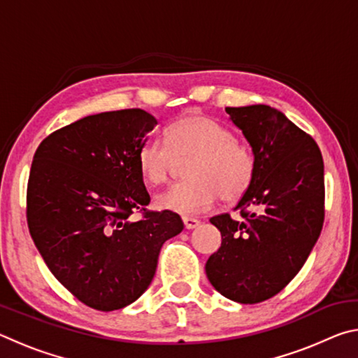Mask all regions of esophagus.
Returning <instances> with one entry per match:
<instances>
[{"mask_svg": "<svg viewBox=\"0 0 358 358\" xmlns=\"http://www.w3.org/2000/svg\"><path fill=\"white\" fill-rule=\"evenodd\" d=\"M183 222H185L186 229H196V227H199V224H201V221L196 220V217H191V216H185Z\"/></svg>", "mask_w": 358, "mask_h": 358, "instance_id": "34e87169", "label": "esophagus"}]
</instances>
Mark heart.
<instances>
[{
  "mask_svg": "<svg viewBox=\"0 0 358 358\" xmlns=\"http://www.w3.org/2000/svg\"><path fill=\"white\" fill-rule=\"evenodd\" d=\"M194 159L183 183L156 197V205L178 215H197L217 199L237 202L256 178V156L220 121L201 113L185 115L167 128L166 141L148 138L137 153L143 180L151 186L166 183L178 161Z\"/></svg>",
  "mask_w": 358,
  "mask_h": 358,
  "instance_id": "heart-1",
  "label": "heart"
}]
</instances>
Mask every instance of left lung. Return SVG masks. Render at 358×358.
<instances>
[{"mask_svg": "<svg viewBox=\"0 0 358 358\" xmlns=\"http://www.w3.org/2000/svg\"><path fill=\"white\" fill-rule=\"evenodd\" d=\"M256 156V178L237 207L210 222L221 248L205 264L217 292L254 305L275 296L299 273L324 226V159L314 138L270 106L226 107Z\"/></svg>", "mask_w": 358, "mask_h": 358, "instance_id": "obj_1", "label": "left lung"}]
</instances>
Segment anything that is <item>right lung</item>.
Wrapping results in <instances>:
<instances>
[{
	"label": "right lung",
	"instance_id": "1",
	"mask_svg": "<svg viewBox=\"0 0 358 358\" xmlns=\"http://www.w3.org/2000/svg\"><path fill=\"white\" fill-rule=\"evenodd\" d=\"M156 124L142 108L90 115L52 132L34 153L29 234L53 276L93 310L136 301L153 280L161 246L185 227L173 211L147 210L137 153Z\"/></svg>",
	"mask_w": 358,
	"mask_h": 358
}]
</instances>
